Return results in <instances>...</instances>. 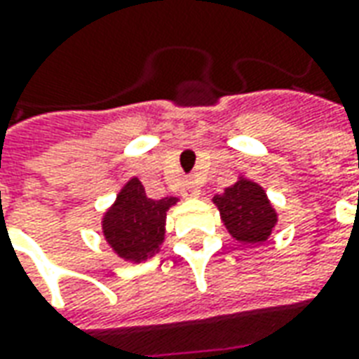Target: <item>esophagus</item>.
I'll return each mask as SVG.
<instances>
[{
  "label": "esophagus",
  "instance_id": "obj_1",
  "mask_svg": "<svg viewBox=\"0 0 359 359\" xmlns=\"http://www.w3.org/2000/svg\"><path fill=\"white\" fill-rule=\"evenodd\" d=\"M182 194L184 196H198L200 194V188H198L196 180L194 179H187L184 182H182Z\"/></svg>",
  "mask_w": 359,
  "mask_h": 359
}]
</instances>
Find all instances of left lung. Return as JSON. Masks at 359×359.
Segmentation results:
<instances>
[{
	"instance_id": "obj_1",
	"label": "left lung",
	"mask_w": 359,
	"mask_h": 359,
	"mask_svg": "<svg viewBox=\"0 0 359 359\" xmlns=\"http://www.w3.org/2000/svg\"><path fill=\"white\" fill-rule=\"evenodd\" d=\"M215 205L233 237L247 245H257L268 239L276 223V214L264 190L257 182L241 179L223 194L214 198Z\"/></svg>"
}]
</instances>
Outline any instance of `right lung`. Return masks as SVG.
Listing matches in <instances>:
<instances>
[{
    "label": "right lung",
    "instance_id": "1",
    "mask_svg": "<svg viewBox=\"0 0 359 359\" xmlns=\"http://www.w3.org/2000/svg\"><path fill=\"white\" fill-rule=\"evenodd\" d=\"M177 202V198H147L144 184L132 179L110 208L102 231L109 245L126 260H145L159 249L165 235L167 210Z\"/></svg>",
    "mask_w": 359,
    "mask_h": 359
}]
</instances>
